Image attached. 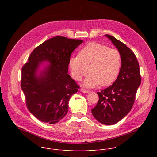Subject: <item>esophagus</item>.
<instances>
[{
	"mask_svg": "<svg viewBox=\"0 0 157 157\" xmlns=\"http://www.w3.org/2000/svg\"><path fill=\"white\" fill-rule=\"evenodd\" d=\"M81 92H84V93H90V90H86V89L83 88H81Z\"/></svg>",
	"mask_w": 157,
	"mask_h": 157,
	"instance_id": "34e87169",
	"label": "esophagus"
}]
</instances>
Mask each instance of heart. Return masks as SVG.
Returning <instances> with one entry per match:
<instances>
[{
  "label": "heart",
  "mask_w": 157,
  "mask_h": 157,
  "mask_svg": "<svg viewBox=\"0 0 157 157\" xmlns=\"http://www.w3.org/2000/svg\"><path fill=\"white\" fill-rule=\"evenodd\" d=\"M69 65L74 79L80 81L90 71L91 72L86 78L85 85L94 87L101 84L105 86L117 78L121 57L117 49L94 42L81 49L78 56L71 57Z\"/></svg>",
  "instance_id": "obj_1"
}]
</instances>
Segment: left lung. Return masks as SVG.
Wrapping results in <instances>:
<instances>
[{"mask_svg": "<svg viewBox=\"0 0 157 157\" xmlns=\"http://www.w3.org/2000/svg\"><path fill=\"white\" fill-rule=\"evenodd\" d=\"M118 49L121 66L113 84L97 92L98 100L92 109L94 118L104 125H113L124 118L132 108L136 95L141 85L139 62L134 53L112 36L105 35Z\"/></svg>", "mask_w": 157, "mask_h": 157, "instance_id": "left-lung-1", "label": "left lung"}]
</instances>
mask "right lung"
Returning <instances> with one entry per match:
<instances>
[{
	"label": "right lung",
	"mask_w": 157,
	"mask_h": 157,
	"mask_svg": "<svg viewBox=\"0 0 157 157\" xmlns=\"http://www.w3.org/2000/svg\"><path fill=\"white\" fill-rule=\"evenodd\" d=\"M81 39L56 36L43 43L32 51L21 69V87L29 111L39 120L53 124L68 112L71 96L79 86L68 72L71 55ZM48 61L51 65L39 77V63Z\"/></svg>",
	"instance_id": "right-lung-1"
}]
</instances>
